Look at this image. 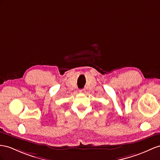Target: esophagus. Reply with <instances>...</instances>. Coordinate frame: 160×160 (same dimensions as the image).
I'll list each match as a JSON object with an SVG mask.
<instances>
[{
  "label": "esophagus",
  "instance_id": "obj_1",
  "mask_svg": "<svg viewBox=\"0 0 160 160\" xmlns=\"http://www.w3.org/2000/svg\"><path fill=\"white\" fill-rule=\"evenodd\" d=\"M79 92L80 93H84V92H85V89H80Z\"/></svg>",
  "mask_w": 160,
  "mask_h": 160
}]
</instances>
